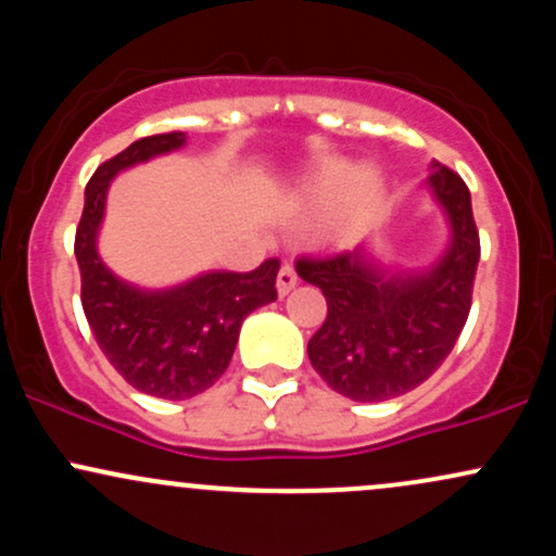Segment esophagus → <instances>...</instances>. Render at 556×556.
I'll list each match as a JSON object with an SVG mask.
<instances>
[{
	"label": "esophagus",
	"mask_w": 556,
	"mask_h": 556,
	"mask_svg": "<svg viewBox=\"0 0 556 556\" xmlns=\"http://www.w3.org/2000/svg\"><path fill=\"white\" fill-rule=\"evenodd\" d=\"M295 285H298V271H295V266H292V264H282V269H279V274H277V290H279V295H287V292H290V290H295Z\"/></svg>",
	"instance_id": "esophagus-1"
}]
</instances>
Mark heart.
I'll list each match as a JSON object with an SVG mask.
<instances>
[{"label":"heart","mask_w":556,"mask_h":556,"mask_svg":"<svg viewBox=\"0 0 556 556\" xmlns=\"http://www.w3.org/2000/svg\"><path fill=\"white\" fill-rule=\"evenodd\" d=\"M379 195V177L371 169H331L311 180L303 190V206L308 212H329L342 203V214L358 219L374 206Z\"/></svg>","instance_id":"obj_1"}]
</instances>
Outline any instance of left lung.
Masks as SVG:
<instances>
[{
  "mask_svg": "<svg viewBox=\"0 0 556 556\" xmlns=\"http://www.w3.org/2000/svg\"><path fill=\"white\" fill-rule=\"evenodd\" d=\"M429 188L452 227L444 256L424 271H387L363 248L300 256L295 269L327 298L308 358L334 392L358 402L400 397L442 366L468 321L481 240L470 190L433 164Z\"/></svg>",
  "mask_w": 556,
  "mask_h": 556,
  "instance_id": "8db88e82",
  "label": "left lung"
}]
</instances>
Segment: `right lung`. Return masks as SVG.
I'll use <instances>...</instances> for the list:
<instances>
[{"instance_id": "obj_1", "label": "right lung", "mask_w": 556, "mask_h": 556, "mask_svg": "<svg viewBox=\"0 0 556 556\" xmlns=\"http://www.w3.org/2000/svg\"><path fill=\"white\" fill-rule=\"evenodd\" d=\"M182 143L185 132L140 138L101 164L86 185V206L75 229L83 314L101 353L127 384L162 400H188L214 387L232 361L245 316L277 300V258L245 274H201L162 292L123 282L101 261L96 235L112 177Z\"/></svg>"}]
</instances>
